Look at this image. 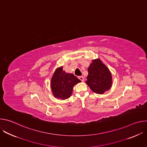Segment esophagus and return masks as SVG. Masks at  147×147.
Returning a JSON list of instances; mask_svg holds the SVG:
<instances>
[{
  "mask_svg": "<svg viewBox=\"0 0 147 147\" xmlns=\"http://www.w3.org/2000/svg\"><path fill=\"white\" fill-rule=\"evenodd\" d=\"M78 78L81 81H84V77L83 76H80V77H78Z\"/></svg>",
  "mask_w": 147,
  "mask_h": 147,
  "instance_id": "esophagus-1",
  "label": "esophagus"
}]
</instances>
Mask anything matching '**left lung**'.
<instances>
[{
  "label": "left lung",
  "instance_id": "left-lung-1",
  "mask_svg": "<svg viewBox=\"0 0 147 147\" xmlns=\"http://www.w3.org/2000/svg\"><path fill=\"white\" fill-rule=\"evenodd\" d=\"M88 75L86 84L98 94H103L112 86V76L109 69L99 59L92 60L88 68Z\"/></svg>",
  "mask_w": 147,
  "mask_h": 147
}]
</instances>
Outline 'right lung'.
Here are the masks:
<instances>
[{"label":"right lung","mask_w":147,"mask_h":147,"mask_svg":"<svg viewBox=\"0 0 147 147\" xmlns=\"http://www.w3.org/2000/svg\"><path fill=\"white\" fill-rule=\"evenodd\" d=\"M81 80L72 73H67L63 70V67H57L51 78V87L53 96L65 100L72 94L74 86Z\"/></svg>","instance_id":"obj_1"}]
</instances>
